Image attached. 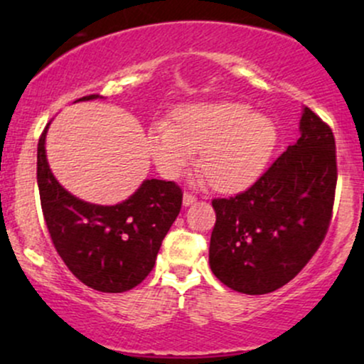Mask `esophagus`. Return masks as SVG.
<instances>
[{"label": "esophagus", "instance_id": "esophagus-1", "mask_svg": "<svg viewBox=\"0 0 364 364\" xmlns=\"http://www.w3.org/2000/svg\"><path fill=\"white\" fill-rule=\"evenodd\" d=\"M195 202H196V198H195L193 195H190V193L183 195V205H185V207L191 205V203H195Z\"/></svg>", "mask_w": 364, "mask_h": 364}]
</instances>
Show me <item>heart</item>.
Listing matches in <instances>:
<instances>
[{"label":"heart","mask_w":364,"mask_h":364,"mask_svg":"<svg viewBox=\"0 0 364 364\" xmlns=\"http://www.w3.org/2000/svg\"><path fill=\"white\" fill-rule=\"evenodd\" d=\"M149 152L164 176L178 178L200 152V168L219 193L248 190L277 145V124L245 102H195L174 111L173 124L149 129Z\"/></svg>","instance_id":"b5f03b06"}]
</instances>
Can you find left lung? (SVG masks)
Returning a JSON list of instances; mask_svg holds the SVG:
<instances>
[{"instance_id": "8db88e82", "label": "left lung", "mask_w": 364, "mask_h": 364, "mask_svg": "<svg viewBox=\"0 0 364 364\" xmlns=\"http://www.w3.org/2000/svg\"><path fill=\"white\" fill-rule=\"evenodd\" d=\"M299 136L252 188L215 198L208 263L220 282L267 294L299 274L323 241L337 185L336 139L310 107Z\"/></svg>"}]
</instances>
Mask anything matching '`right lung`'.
<instances>
[{
	"label": "right lung",
	"mask_w": 364,
	"mask_h": 364,
	"mask_svg": "<svg viewBox=\"0 0 364 364\" xmlns=\"http://www.w3.org/2000/svg\"><path fill=\"white\" fill-rule=\"evenodd\" d=\"M99 97L92 94L78 101ZM48 128L49 123L37 145V185L54 248L70 272L92 289H133L156 265L162 240L181 210V188L173 181L145 179L116 205L83 202L51 173L46 157Z\"/></svg>",
	"instance_id": "right-lung-1"
}]
</instances>
